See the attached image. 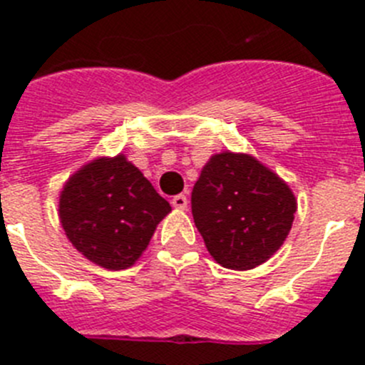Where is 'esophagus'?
<instances>
[{"mask_svg": "<svg viewBox=\"0 0 365 365\" xmlns=\"http://www.w3.org/2000/svg\"><path fill=\"white\" fill-rule=\"evenodd\" d=\"M172 205L173 208H177V210H186V206H188V197L182 195V193H179V195H175V197L172 199Z\"/></svg>", "mask_w": 365, "mask_h": 365, "instance_id": "1", "label": "esophagus"}]
</instances>
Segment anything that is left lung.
<instances>
[{"instance_id":"obj_1","label":"left lung","mask_w":365,"mask_h":365,"mask_svg":"<svg viewBox=\"0 0 365 365\" xmlns=\"http://www.w3.org/2000/svg\"><path fill=\"white\" fill-rule=\"evenodd\" d=\"M296 197L285 180L247 153L212 155L192 192V214L219 265L250 270L291 232Z\"/></svg>"}]
</instances>
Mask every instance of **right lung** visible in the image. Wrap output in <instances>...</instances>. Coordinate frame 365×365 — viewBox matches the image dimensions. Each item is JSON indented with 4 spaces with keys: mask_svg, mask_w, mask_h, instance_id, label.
I'll return each mask as SVG.
<instances>
[{
    "mask_svg": "<svg viewBox=\"0 0 365 365\" xmlns=\"http://www.w3.org/2000/svg\"><path fill=\"white\" fill-rule=\"evenodd\" d=\"M170 212V202L124 155L98 157L80 168L63 186L58 205L67 240L109 270L133 265Z\"/></svg>",
    "mask_w": 365,
    "mask_h": 365,
    "instance_id": "add662e5",
    "label": "right lung"
}]
</instances>
